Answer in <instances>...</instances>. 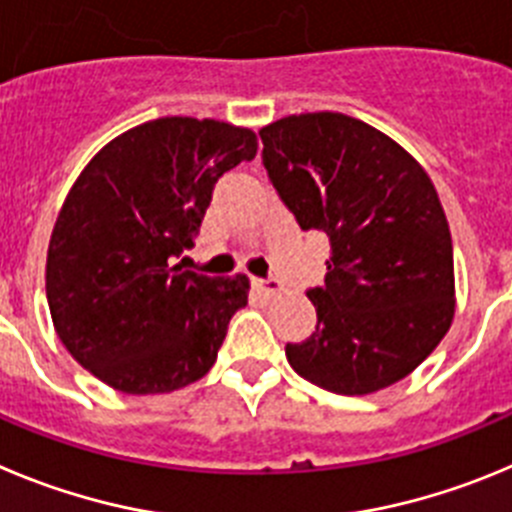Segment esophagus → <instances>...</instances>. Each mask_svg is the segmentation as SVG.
I'll return each mask as SVG.
<instances>
[{"mask_svg": "<svg viewBox=\"0 0 512 512\" xmlns=\"http://www.w3.org/2000/svg\"><path fill=\"white\" fill-rule=\"evenodd\" d=\"M252 285H255L260 293H265V296H275V293L280 290L278 278H252Z\"/></svg>", "mask_w": 512, "mask_h": 512, "instance_id": "34e87169", "label": "esophagus"}]
</instances>
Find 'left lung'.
Masks as SVG:
<instances>
[{
    "label": "left lung",
    "mask_w": 512,
    "mask_h": 512,
    "mask_svg": "<svg viewBox=\"0 0 512 512\" xmlns=\"http://www.w3.org/2000/svg\"><path fill=\"white\" fill-rule=\"evenodd\" d=\"M262 165L303 232L331 257L316 331L285 344L303 380L367 395L411 375L454 321V252L444 206L411 153L339 112L290 114L260 130Z\"/></svg>",
    "instance_id": "1"
}]
</instances>
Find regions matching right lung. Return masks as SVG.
Listing matches in <instances>:
<instances>
[{"label": "right lung", "instance_id": "obj_1", "mask_svg": "<svg viewBox=\"0 0 512 512\" xmlns=\"http://www.w3.org/2000/svg\"><path fill=\"white\" fill-rule=\"evenodd\" d=\"M255 153L247 127L163 117L114 137L71 186L50 234L45 293L63 347L109 388L173 393L214 367L250 280L173 260L193 247L214 183Z\"/></svg>", "mask_w": 512, "mask_h": 512}]
</instances>
